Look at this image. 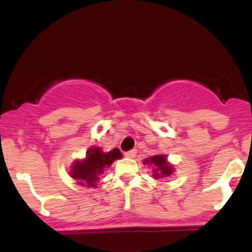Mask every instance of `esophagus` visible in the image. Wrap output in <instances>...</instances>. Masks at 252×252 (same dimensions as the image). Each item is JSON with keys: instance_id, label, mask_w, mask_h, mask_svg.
Instances as JSON below:
<instances>
[{"instance_id": "34e87169", "label": "esophagus", "mask_w": 252, "mask_h": 252, "mask_svg": "<svg viewBox=\"0 0 252 252\" xmlns=\"http://www.w3.org/2000/svg\"><path fill=\"white\" fill-rule=\"evenodd\" d=\"M135 155H136L135 149H133V150H129V151H126V153H124V156H126V158H135Z\"/></svg>"}]
</instances>
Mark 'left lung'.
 <instances>
[{
    "label": "left lung",
    "mask_w": 252,
    "mask_h": 252,
    "mask_svg": "<svg viewBox=\"0 0 252 252\" xmlns=\"http://www.w3.org/2000/svg\"><path fill=\"white\" fill-rule=\"evenodd\" d=\"M144 162L151 163V165L155 166V170H154V177L155 178L170 176L173 171V168L168 165L167 161H166V158L163 155H155L153 158H146Z\"/></svg>",
    "instance_id": "obj_1"
}]
</instances>
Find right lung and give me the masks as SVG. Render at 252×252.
<instances>
[{"label": "right lung", "mask_w": 252, "mask_h": 252, "mask_svg": "<svg viewBox=\"0 0 252 252\" xmlns=\"http://www.w3.org/2000/svg\"><path fill=\"white\" fill-rule=\"evenodd\" d=\"M121 158L122 153L117 148L108 153H103L99 148H91L87 151L86 158L84 161H77L72 165L70 175L72 178L79 181V185L94 187L104 168L111 166L114 160Z\"/></svg>", "instance_id": "add662e5"}]
</instances>
